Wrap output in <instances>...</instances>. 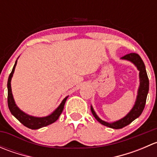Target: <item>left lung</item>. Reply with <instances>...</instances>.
<instances>
[{
	"instance_id": "left-lung-1",
	"label": "left lung",
	"mask_w": 157,
	"mask_h": 157,
	"mask_svg": "<svg viewBox=\"0 0 157 157\" xmlns=\"http://www.w3.org/2000/svg\"><path fill=\"white\" fill-rule=\"evenodd\" d=\"M121 59L128 61L134 64L139 71L140 85H139L138 90H137V99H136L135 103H134L133 108L124 118H121L116 121H114V122H107V121H105L99 118V116L95 112L93 106L92 105L90 106V109H91L93 116L100 124H103L106 127L113 128V129H120V128L125 127L141 115L142 112L144 109L145 104H146L147 93L149 91L148 77H147L144 63L141 58L136 53H130L121 58Z\"/></svg>"
}]
</instances>
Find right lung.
Listing matches in <instances>:
<instances>
[{"mask_svg":"<svg viewBox=\"0 0 157 157\" xmlns=\"http://www.w3.org/2000/svg\"><path fill=\"white\" fill-rule=\"evenodd\" d=\"M18 59V58H17ZM17 60L16 61L15 64L13 67L12 71H11L10 76L8 77V81H7V103H8V107L10 109L11 114L17 118L18 121H20L22 124L26 127L30 128V129H39V128L45 127V126L49 125L52 124L55 121L58 119L61 114L62 113V111L64 109V104H65L66 100L68 98V96H66L62 102H61L58 107L50 115H47L45 117H35L33 115H29L28 114L25 113L24 112L20 109L16 104L14 101L13 96L12 90H11V79H12L14 71H15L16 65H17Z\"/></svg>","mask_w":157,"mask_h":157,"instance_id":"add662e5","label":"right lung"}]
</instances>
